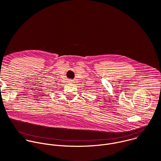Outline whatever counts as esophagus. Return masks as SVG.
<instances>
[{
    "mask_svg": "<svg viewBox=\"0 0 161 161\" xmlns=\"http://www.w3.org/2000/svg\"><path fill=\"white\" fill-rule=\"evenodd\" d=\"M69 83H74V81H73V80H69Z\"/></svg>",
    "mask_w": 161,
    "mask_h": 161,
    "instance_id": "obj_1",
    "label": "esophagus"
}]
</instances>
